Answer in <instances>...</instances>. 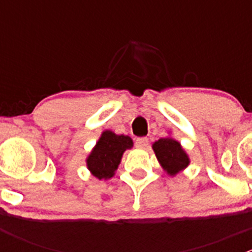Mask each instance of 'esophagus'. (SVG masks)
<instances>
[{
  "mask_svg": "<svg viewBox=\"0 0 252 252\" xmlns=\"http://www.w3.org/2000/svg\"><path fill=\"white\" fill-rule=\"evenodd\" d=\"M149 145V139L147 138H138L135 140V146L139 147V149H145V147Z\"/></svg>",
  "mask_w": 252,
  "mask_h": 252,
  "instance_id": "34e87169",
  "label": "esophagus"
}]
</instances>
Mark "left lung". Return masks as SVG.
<instances>
[{"label":"left lung","instance_id":"1","mask_svg":"<svg viewBox=\"0 0 252 252\" xmlns=\"http://www.w3.org/2000/svg\"><path fill=\"white\" fill-rule=\"evenodd\" d=\"M157 159L164 171L174 175L189 164V157L178 141L171 138H162L152 145Z\"/></svg>","mask_w":252,"mask_h":252}]
</instances>
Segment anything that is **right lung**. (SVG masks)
Instances as JSON below:
<instances>
[{"label":"right lung","mask_w":252,"mask_h":252,"mask_svg":"<svg viewBox=\"0 0 252 252\" xmlns=\"http://www.w3.org/2000/svg\"><path fill=\"white\" fill-rule=\"evenodd\" d=\"M133 146V140L126 135H116L110 130L103 131L100 140L88 157V168L98 179L113 177L118 168L122 155Z\"/></svg>","instance_id":"right-lung-1"}]
</instances>
